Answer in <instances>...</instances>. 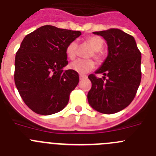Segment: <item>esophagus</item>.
Segmentation results:
<instances>
[{
    "instance_id": "1",
    "label": "esophagus",
    "mask_w": 156,
    "mask_h": 156,
    "mask_svg": "<svg viewBox=\"0 0 156 156\" xmlns=\"http://www.w3.org/2000/svg\"><path fill=\"white\" fill-rule=\"evenodd\" d=\"M86 78V76H85V75H80V76H79L80 80H82V79H84V78Z\"/></svg>"
}]
</instances>
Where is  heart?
<instances>
[{"label": "heart", "instance_id": "b5f03b06", "mask_svg": "<svg viewBox=\"0 0 156 156\" xmlns=\"http://www.w3.org/2000/svg\"><path fill=\"white\" fill-rule=\"evenodd\" d=\"M86 42L93 50L92 56L97 61H99L102 57V54L99 50H101L104 44L103 40L99 36H89L86 38ZM77 50H78V43L75 40H73L67 46L66 54L70 59L72 60L76 57ZM69 67L71 70L80 75H85L93 69L95 64L93 61L91 60L78 59L76 61L71 62Z\"/></svg>", "mask_w": 156, "mask_h": 156}]
</instances>
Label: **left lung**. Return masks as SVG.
<instances>
[{"label": "left lung", "instance_id": "obj_1", "mask_svg": "<svg viewBox=\"0 0 156 156\" xmlns=\"http://www.w3.org/2000/svg\"><path fill=\"white\" fill-rule=\"evenodd\" d=\"M106 41L108 55L95 74L88 76L92 88L88 103L99 113L112 114L127 107L132 102L141 79V54L132 36L118 29L94 32ZM106 76L108 78L104 81Z\"/></svg>", "mask_w": 156, "mask_h": 156}]
</instances>
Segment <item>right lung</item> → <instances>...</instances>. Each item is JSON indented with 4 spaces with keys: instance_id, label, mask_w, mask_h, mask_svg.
<instances>
[{
    "instance_id": "right-lung-1",
    "label": "right lung",
    "mask_w": 156,
    "mask_h": 156,
    "mask_svg": "<svg viewBox=\"0 0 156 156\" xmlns=\"http://www.w3.org/2000/svg\"><path fill=\"white\" fill-rule=\"evenodd\" d=\"M80 31L43 26L26 36L17 51L15 83L28 107L40 115L61 111L79 81L68 65L67 46L81 36Z\"/></svg>"
}]
</instances>
